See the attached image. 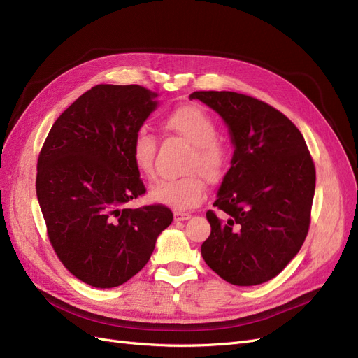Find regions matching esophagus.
Listing matches in <instances>:
<instances>
[{"label":"esophagus","instance_id":"esophagus-1","mask_svg":"<svg viewBox=\"0 0 358 358\" xmlns=\"http://www.w3.org/2000/svg\"><path fill=\"white\" fill-rule=\"evenodd\" d=\"M173 216H175V221H185V220H189V218H191V213H189V212L176 210L175 213H173Z\"/></svg>","mask_w":358,"mask_h":358}]
</instances>
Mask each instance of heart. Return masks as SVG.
Instances as JSON below:
<instances>
[{
    "mask_svg": "<svg viewBox=\"0 0 358 358\" xmlns=\"http://www.w3.org/2000/svg\"><path fill=\"white\" fill-rule=\"evenodd\" d=\"M169 131L185 138L192 152L183 171L187 176L159 180L150 189V200L173 209H191L206 197V181L221 182L230 167V149L218 138L215 119L199 106H182L164 121ZM157 137L145 127L138 128L129 143V154L136 169L146 178L155 175Z\"/></svg>",
    "mask_w": 358,
    "mask_h": 358,
    "instance_id": "heart-1",
    "label": "heart"
}]
</instances>
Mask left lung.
<instances>
[{
	"label": "left lung",
	"mask_w": 358,
	"mask_h": 358,
	"mask_svg": "<svg viewBox=\"0 0 358 358\" xmlns=\"http://www.w3.org/2000/svg\"><path fill=\"white\" fill-rule=\"evenodd\" d=\"M218 112L234 143L231 167L208 210L201 255L216 275L249 287L279 275L305 242L315 164L299 128L270 104L239 92L189 95Z\"/></svg>",
	"instance_id": "8db88e82"
}]
</instances>
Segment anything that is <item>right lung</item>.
I'll return each instance as SVG.
<instances>
[{"instance_id":"right-lung-1","label":"right lung","mask_w":358,"mask_h":358,"mask_svg":"<svg viewBox=\"0 0 358 358\" xmlns=\"http://www.w3.org/2000/svg\"><path fill=\"white\" fill-rule=\"evenodd\" d=\"M138 85H96L64 110L43 143L36 189L49 242L71 275L95 288L122 285L145 267L173 221L145 196L129 143L157 101Z\"/></svg>"}]
</instances>
